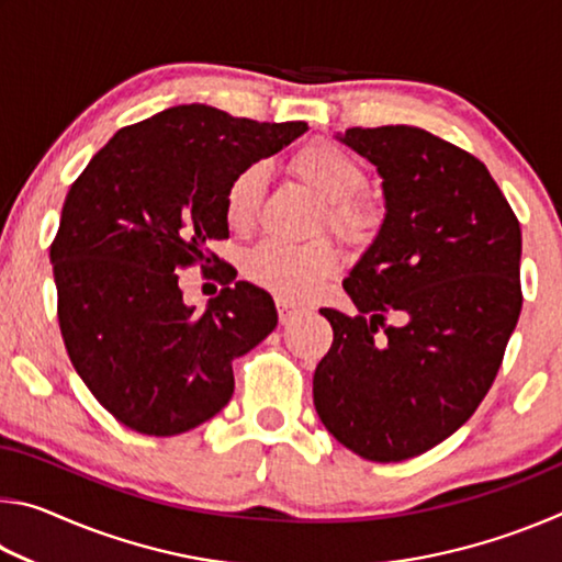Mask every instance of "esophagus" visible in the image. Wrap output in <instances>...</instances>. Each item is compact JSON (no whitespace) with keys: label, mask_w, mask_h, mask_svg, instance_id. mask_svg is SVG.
<instances>
[{"label":"esophagus","mask_w":562,"mask_h":562,"mask_svg":"<svg viewBox=\"0 0 562 562\" xmlns=\"http://www.w3.org/2000/svg\"><path fill=\"white\" fill-rule=\"evenodd\" d=\"M278 312H280V322H288L290 317L297 315L300 304H294V302H290V300L280 297V300H278Z\"/></svg>","instance_id":"esophagus-1"}]
</instances>
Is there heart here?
Returning a JSON list of instances; mask_svg holds the SVG:
<instances>
[{"label": "heart", "instance_id": "b5f03b06", "mask_svg": "<svg viewBox=\"0 0 562 562\" xmlns=\"http://www.w3.org/2000/svg\"><path fill=\"white\" fill-rule=\"evenodd\" d=\"M294 178L310 186L325 201L322 225H329L345 240L359 243L372 235L379 223L376 207L361 195L367 186V168L361 160L335 140L315 138L290 156ZM265 190V168L245 166L231 178L223 198L225 225L233 233L252 231L258 221ZM243 270L247 280L280 294L284 300H304L315 294L339 270V252L329 240L290 245L268 240L245 252Z\"/></svg>", "mask_w": 562, "mask_h": 562}]
</instances>
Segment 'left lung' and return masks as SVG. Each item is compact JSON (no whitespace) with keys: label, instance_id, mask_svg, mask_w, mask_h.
Returning <instances> with one entry per match:
<instances>
[{"label":"left lung","instance_id":"1","mask_svg":"<svg viewBox=\"0 0 562 562\" xmlns=\"http://www.w3.org/2000/svg\"><path fill=\"white\" fill-rule=\"evenodd\" d=\"M384 178L386 217L345 280L359 310H319L335 331L312 394L361 459L422 456L488 394L518 325L520 223L488 168L416 126L339 136ZM396 311L405 325L392 328Z\"/></svg>","mask_w":562,"mask_h":562}]
</instances>
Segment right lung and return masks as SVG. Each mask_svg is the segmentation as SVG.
<instances>
[{
  "label": "right lung",
  "mask_w": 562,
  "mask_h": 562,
  "mask_svg": "<svg viewBox=\"0 0 562 562\" xmlns=\"http://www.w3.org/2000/svg\"><path fill=\"white\" fill-rule=\"evenodd\" d=\"M304 131L188 103L116 131L71 183L49 247L56 317L74 369L123 426L178 436L213 418L233 396V359L278 327L270 292L233 285L227 262L207 272L221 262L207 243L227 237L237 170ZM193 263L226 284L205 313L177 288Z\"/></svg>",
  "instance_id": "1"
}]
</instances>
